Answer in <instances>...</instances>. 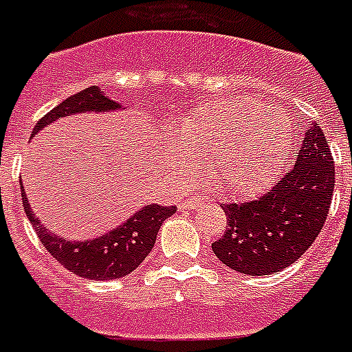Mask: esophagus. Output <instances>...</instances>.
Here are the masks:
<instances>
[{
    "label": "esophagus",
    "mask_w": 352,
    "mask_h": 352,
    "mask_svg": "<svg viewBox=\"0 0 352 352\" xmlns=\"http://www.w3.org/2000/svg\"><path fill=\"white\" fill-rule=\"evenodd\" d=\"M204 204H206V200L204 199H188L186 202L181 204L182 209H190V211H195V209L202 208Z\"/></svg>",
    "instance_id": "34e87169"
}]
</instances>
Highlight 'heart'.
<instances>
[{
    "label": "heart",
    "mask_w": 352,
    "mask_h": 352,
    "mask_svg": "<svg viewBox=\"0 0 352 352\" xmlns=\"http://www.w3.org/2000/svg\"><path fill=\"white\" fill-rule=\"evenodd\" d=\"M177 135L195 159L206 162L218 190L238 197L274 181L294 144L288 112L247 96L209 100L182 118Z\"/></svg>",
    "instance_id": "1"
}]
</instances>
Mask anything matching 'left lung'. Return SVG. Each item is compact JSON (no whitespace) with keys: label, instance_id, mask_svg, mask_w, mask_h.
<instances>
[{"label":"left lung","instance_id":"left-lung-1","mask_svg":"<svg viewBox=\"0 0 352 352\" xmlns=\"http://www.w3.org/2000/svg\"><path fill=\"white\" fill-rule=\"evenodd\" d=\"M335 190V164L315 123L304 132L295 164L267 193L223 204L226 232L211 245L223 265L245 276H270L302 256L320 232Z\"/></svg>","mask_w":352,"mask_h":352}]
</instances>
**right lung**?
<instances>
[{
	"label": "right lung",
	"mask_w": 352,
	"mask_h": 352,
	"mask_svg": "<svg viewBox=\"0 0 352 352\" xmlns=\"http://www.w3.org/2000/svg\"><path fill=\"white\" fill-rule=\"evenodd\" d=\"M121 109L125 107L120 105L116 100L105 96L98 85H93L69 96L58 103L57 107L52 109L46 116L41 118L39 123L34 126L32 138H35L46 126L62 118L89 114V112L105 114V112H116ZM21 197H23L26 218L30 220L44 249L48 250L62 267L91 281L120 279L134 272L153 249L162 221L177 211L175 206L166 208V206L148 204V206H143L140 211H135L121 226L114 227L109 232H103L102 236L89 238V240H67L64 236H57L46 229L41 218L35 217V211L26 199L23 182H21Z\"/></svg>",
	"instance_id": "obj_1"
}]
</instances>
